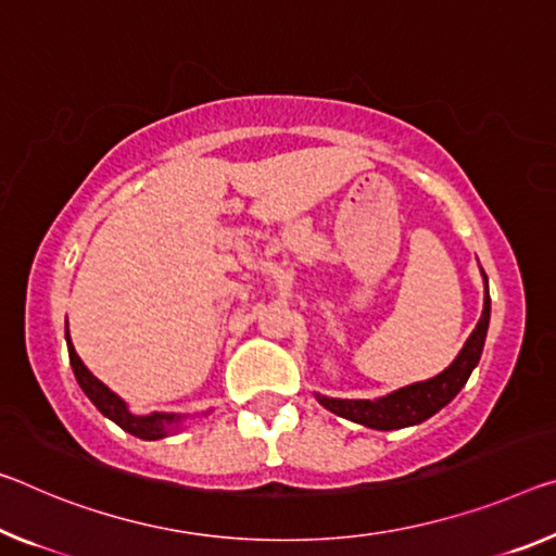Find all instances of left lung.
Segmentation results:
<instances>
[{"label": "left lung", "instance_id": "left-lung-1", "mask_svg": "<svg viewBox=\"0 0 556 556\" xmlns=\"http://www.w3.org/2000/svg\"><path fill=\"white\" fill-rule=\"evenodd\" d=\"M484 277V271H482ZM488 281V277H484ZM488 324H490V292L484 287V309L478 326L470 333V339L465 341V346L451 366L443 374L422 383L405 386V389L395 391L386 399L376 401H341V399H326V395H316L324 408H329L337 416L361 422L366 428L376 430H395L405 426H416L426 418L433 416L445 403H451L457 391L468 383L472 368L478 366L484 337H488Z\"/></svg>", "mask_w": 556, "mask_h": 556}]
</instances>
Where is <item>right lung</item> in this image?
<instances>
[{"label":"right lung","mask_w":556,"mask_h":556,"mask_svg":"<svg viewBox=\"0 0 556 556\" xmlns=\"http://www.w3.org/2000/svg\"><path fill=\"white\" fill-rule=\"evenodd\" d=\"M66 343H68V361H72V368H74V376L78 386H81L84 393L91 399V403L99 408L105 418H111L116 426H121L126 433L136 435V438H143V440H155V438H163L167 433V426L175 422L178 418L175 416H165V413H151V416H134L126 408V403H123L116 393H113L109 386H103L99 378H96L88 368L84 366V361L78 358L76 349L72 339H68V331H66Z\"/></svg>","instance_id":"obj_1"}]
</instances>
